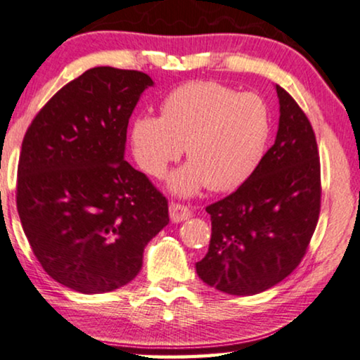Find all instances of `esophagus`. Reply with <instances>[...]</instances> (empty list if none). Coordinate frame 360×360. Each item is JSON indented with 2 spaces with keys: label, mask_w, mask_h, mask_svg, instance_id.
<instances>
[{
  "label": "esophagus",
  "mask_w": 360,
  "mask_h": 360,
  "mask_svg": "<svg viewBox=\"0 0 360 360\" xmlns=\"http://www.w3.org/2000/svg\"><path fill=\"white\" fill-rule=\"evenodd\" d=\"M169 215H171V220H173L174 224H179V221H184V220L191 219L192 210L184 204L171 202V204H169Z\"/></svg>",
  "instance_id": "34e87169"
}]
</instances>
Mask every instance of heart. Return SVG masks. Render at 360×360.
<instances>
[{
    "label": "heart",
    "instance_id": "heart-1",
    "mask_svg": "<svg viewBox=\"0 0 360 360\" xmlns=\"http://www.w3.org/2000/svg\"><path fill=\"white\" fill-rule=\"evenodd\" d=\"M161 117L139 114L129 141L136 165L161 178L186 148L189 165L173 174L171 189L194 194L207 186L226 192L251 178L264 158L271 114L261 96L217 83L192 81L165 96Z\"/></svg>",
    "mask_w": 360,
    "mask_h": 360
}]
</instances>
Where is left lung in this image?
<instances>
[{
  "instance_id": "left-lung-1",
  "label": "left lung",
  "mask_w": 360,
  "mask_h": 360,
  "mask_svg": "<svg viewBox=\"0 0 360 360\" xmlns=\"http://www.w3.org/2000/svg\"><path fill=\"white\" fill-rule=\"evenodd\" d=\"M276 89V143L245 184L205 207L212 238L195 271L207 285L230 295H255L285 279L305 256L320 217L315 131L295 99Z\"/></svg>"
}]
</instances>
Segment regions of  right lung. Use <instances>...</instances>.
<instances>
[{"mask_svg": "<svg viewBox=\"0 0 360 360\" xmlns=\"http://www.w3.org/2000/svg\"><path fill=\"white\" fill-rule=\"evenodd\" d=\"M153 84L136 70L96 67L32 119L18 166L22 230L44 271L81 293L125 285L169 224L168 199L124 160L127 125Z\"/></svg>", "mask_w": 360, "mask_h": 360, "instance_id": "1", "label": "right lung"}]
</instances>
